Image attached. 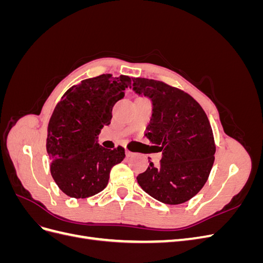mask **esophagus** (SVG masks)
Here are the masks:
<instances>
[{"mask_svg": "<svg viewBox=\"0 0 263 263\" xmlns=\"http://www.w3.org/2000/svg\"><path fill=\"white\" fill-rule=\"evenodd\" d=\"M125 153H126V156H127V157H130V156L133 155L132 151H130V150H128L127 148H126V151H125Z\"/></svg>", "mask_w": 263, "mask_h": 263, "instance_id": "esophagus-1", "label": "esophagus"}]
</instances>
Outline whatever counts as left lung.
<instances>
[{
	"instance_id": "obj_1",
	"label": "left lung",
	"mask_w": 263,
	"mask_h": 263,
	"mask_svg": "<svg viewBox=\"0 0 263 263\" xmlns=\"http://www.w3.org/2000/svg\"><path fill=\"white\" fill-rule=\"evenodd\" d=\"M133 90L153 102L146 137L162 158L137 177L141 189L159 202L185 203L209 179L215 160L214 135L202 106L177 87L153 79L135 78Z\"/></svg>"
}]
</instances>
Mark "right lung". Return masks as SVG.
<instances>
[{"instance_id":"1","label":"right lung","mask_w":263,"mask_h":263,"mask_svg":"<svg viewBox=\"0 0 263 263\" xmlns=\"http://www.w3.org/2000/svg\"><path fill=\"white\" fill-rule=\"evenodd\" d=\"M130 85L128 76L85 79L71 86L55 105L46 148L51 176L68 196L86 198L100 193L110 170L125 158L123 147L106 149L99 145L98 136L103 126L110 124L114 104Z\"/></svg>"}]
</instances>
